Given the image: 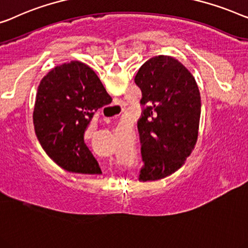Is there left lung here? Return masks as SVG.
Wrapping results in <instances>:
<instances>
[{
  "label": "left lung",
  "mask_w": 248,
  "mask_h": 248,
  "mask_svg": "<svg viewBox=\"0 0 248 248\" xmlns=\"http://www.w3.org/2000/svg\"><path fill=\"white\" fill-rule=\"evenodd\" d=\"M142 91L138 122L144 166L140 181L160 180L184 166L198 139L202 100L192 74L170 56L145 62L135 76Z\"/></svg>",
  "instance_id": "left-lung-1"
}]
</instances>
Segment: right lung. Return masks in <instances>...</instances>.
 <instances>
[{
    "label": "right lung",
    "instance_id": "obj_1",
    "mask_svg": "<svg viewBox=\"0 0 248 248\" xmlns=\"http://www.w3.org/2000/svg\"><path fill=\"white\" fill-rule=\"evenodd\" d=\"M110 98L87 64L70 62L50 70L39 84L33 109L35 134L50 159L69 172L102 173L84 134Z\"/></svg>",
    "mask_w": 248,
    "mask_h": 248
}]
</instances>
